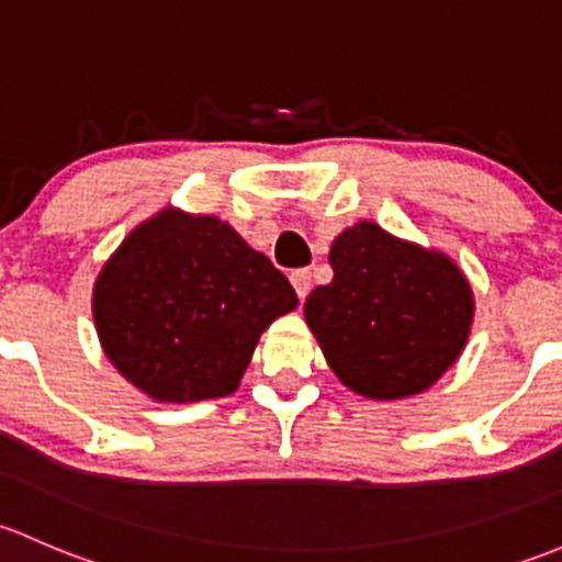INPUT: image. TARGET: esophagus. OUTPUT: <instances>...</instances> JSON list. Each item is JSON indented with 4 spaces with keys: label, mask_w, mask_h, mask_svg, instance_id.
<instances>
[{
    "label": "esophagus",
    "mask_w": 562,
    "mask_h": 562,
    "mask_svg": "<svg viewBox=\"0 0 562 562\" xmlns=\"http://www.w3.org/2000/svg\"><path fill=\"white\" fill-rule=\"evenodd\" d=\"M289 281H292L294 292H297L300 300L308 297V292H311V270H308V268L292 270V276H289Z\"/></svg>",
    "instance_id": "34e87169"
}]
</instances>
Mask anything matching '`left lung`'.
<instances>
[{
    "mask_svg": "<svg viewBox=\"0 0 562 562\" xmlns=\"http://www.w3.org/2000/svg\"><path fill=\"white\" fill-rule=\"evenodd\" d=\"M333 281L305 300L329 368L373 401L425 392L460 357L473 294L449 257L360 222L333 240Z\"/></svg>",
    "mask_w": 562,
    "mask_h": 562,
    "instance_id": "1",
    "label": "left lung"
}]
</instances>
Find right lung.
<instances>
[{"instance_id": "1", "label": "right lung", "mask_w": 562, "mask_h": 562, "mask_svg": "<svg viewBox=\"0 0 562 562\" xmlns=\"http://www.w3.org/2000/svg\"><path fill=\"white\" fill-rule=\"evenodd\" d=\"M294 305L286 276L229 224L181 211L140 224L94 286L110 362L165 403L233 395L259 335Z\"/></svg>"}]
</instances>
